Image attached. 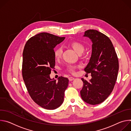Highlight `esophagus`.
I'll list each match as a JSON object with an SVG mask.
<instances>
[{"mask_svg": "<svg viewBox=\"0 0 131 131\" xmlns=\"http://www.w3.org/2000/svg\"><path fill=\"white\" fill-rule=\"evenodd\" d=\"M68 79H69V81H72L73 80H74V78L73 77H69Z\"/></svg>", "mask_w": 131, "mask_h": 131, "instance_id": "obj_1", "label": "esophagus"}]
</instances>
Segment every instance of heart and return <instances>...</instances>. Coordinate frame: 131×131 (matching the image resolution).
I'll return each mask as SVG.
<instances>
[{
  "instance_id": "b5f03b06",
  "label": "heart",
  "mask_w": 131,
  "mask_h": 131,
  "mask_svg": "<svg viewBox=\"0 0 131 131\" xmlns=\"http://www.w3.org/2000/svg\"><path fill=\"white\" fill-rule=\"evenodd\" d=\"M70 45L72 47V48L74 50V51L76 53H77L78 54H81L84 51V46L83 44L80 42L73 41L70 43ZM62 53H63V50L61 47H58L57 48H56V49L54 50V58L55 60H59L62 57ZM74 68H75V67L71 65H69L67 67L68 70L72 73L74 72Z\"/></svg>"
}]
</instances>
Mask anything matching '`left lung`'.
Listing matches in <instances>:
<instances>
[{
    "label": "left lung",
    "instance_id": "1",
    "mask_svg": "<svg viewBox=\"0 0 131 131\" xmlns=\"http://www.w3.org/2000/svg\"><path fill=\"white\" fill-rule=\"evenodd\" d=\"M84 37L92 42V54L84 71L91 73L89 81L83 82L80 94L82 99L90 105L103 102L113 91L119 70V62L114 47L108 37L94 29L85 31Z\"/></svg>",
    "mask_w": 131,
    "mask_h": 131
}]
</instances>
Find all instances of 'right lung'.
Instances as JSON below:
<instances>
[{"label": "right lung", "mask_w": 131, "mask_h": 131, "mask_svg": "<svg viewBox=\"0 0 131 131\" xmlns=\"http://www.w3.org/2000/svg\"><path fill=\"white\" fill-rule=\"evenodd\" d=\"M65 37L41 32L26 43L23 52L22 76L32 100L41 107L55 109L63 103L69 80L62 76L58 81L50 74L55 64L54 48Z\"/></svg>", "instance_id": "1"}]
</instances>
